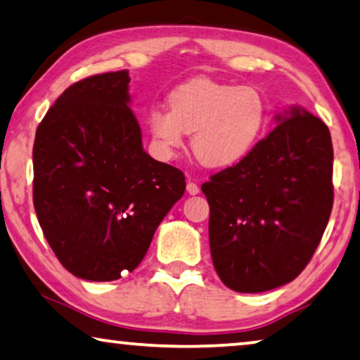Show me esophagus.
Masks as SVG:
<instances>
[{
    "label": "esophagus",
    "mask_w": 360,
    "mask_h": 360,
    "mask_svg": "<svg viewBox=\"0 0 360 360\" xmlns=\"http://www.w3.org/2000/svg\"><path fill=\"white\" fill-rule=\"evenodd\" d=\"M186 189H187V192H189L191 195H197V194H198V191H200V187H198V186L195 184V182L189 181V182H187Z\"/></svg>",
    "instance_id": "1"
}]
</instances>
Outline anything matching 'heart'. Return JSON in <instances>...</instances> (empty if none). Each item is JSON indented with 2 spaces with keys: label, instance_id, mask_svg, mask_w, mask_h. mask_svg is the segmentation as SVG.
Here are the masks:
<instances>
[{
  "label": "heart",
  "instance_id": "1",
  "mask_svg": "<svg viewBox=\"0 0 360 360\" xmlns=\"http://www.w3.org/2000/svg\"><path fill=\"white\" fill-rule=\"evenodd\" d=\"M169 110L153 106L147 129L157 153L173 158L192 132V150L207 166L224 168L248 157L268 121L265 96L254 87H238L208 77L192 79L168 96Z\"/></svg>",
  "mask_w": 360,
  "mask_h": 360
}]
</instances>
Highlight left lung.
Here are the masks:
<instances>
[{"label": "left lung", "mask_w": 360, "mask_h": 360, "mask_svg": "<svg viewBox=\"0 0 360 360\" xmlns=\"http://www.w3.org/2000/svg\"><path fill=\"white\" fill-rule=\"evenodd\" d=\"M276 121L248 157L202 184L213 266L238 292L270 291L299 276L333 207L328 127L299 106Z\"/></svg>", "instance_id": "obj_1"}]
</instances>
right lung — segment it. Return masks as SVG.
I'll use <instances>...</instances> for the list:
<instances>
[{
    "mask_svg": "<svg viewBox=\"0 0 360 360\" xmlns=\"http://www.w3.org/2000/svg\"><path fill=\"white\" fill-rule=\"evenodd\" d=\"M129 82L127 71L79 80L35 134L37 218L61 265L89 281L137 268L186 191L181 169L143 150Z\"/></svg>",
    "mask_w": 360,
    "mask_h": 360,
    "instance_id": "right-lung-1",
    "label": "right lung"
}]
</instances>
